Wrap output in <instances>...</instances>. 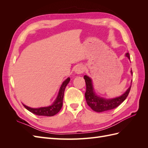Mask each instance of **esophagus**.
Returning <instances> with one entry per match:
<instances>
[{"instance_id":"34e87169","label":"esophagus","mask_w":148,"mask_h":148,"mask_svg":"<svg viewBox=\"0 0 148 148\" xmlns=\"http://www.w3.org/2000/svg\"><path fill=\"white\" fill-rule=\"evenodd\" d=\"M75 71L76 73L77 74H81L83 73V72L84 71V66L83 65H78L75 69Z\"/></svg>"}]
</instances>
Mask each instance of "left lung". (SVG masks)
Wrapping results in <instances>:
<instances>
[{"instance_id": "1", "label": "left lung", "mask_w": 148, "mask_h": 148, "mask_svg": "<svg viewBox=\"0 0 148 148\" xmlns=\"http://www.w3.org/2000/svg\"><path fill=\"white\" fill-rule=\"evenodd\" d=\"M125 56L128 58L129 60H130V57L128 52H127ZM131 73L132 74L133 73L132 70H131ZM84 79H85V83H86V92L84 94L86 102L88 105L94 111L97 112L109 111L117 107L126 99L132 87L131 85L126 91V92L123 93L122 96L113 98V99H107L96 95V94L94 91L92 80L90 78L88 77L87 75H84Z\"/></svg>"}]
</instances>
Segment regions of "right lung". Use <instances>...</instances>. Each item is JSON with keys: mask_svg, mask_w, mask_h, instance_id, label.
Segmentation results:
<instances>
[{"mask_svg": "<svg viewBox=\"0 0 148 148\" xmlns=\"http://www.w3.org/2000/svg\"><path fill=\"white\" fill-rule=\"evenodd\" d=\"M70 80V78H66L63 82V83L62 84L56 99L55 100L54 102H53V104L51 106H48V107H39V108H31V107L26 106L23 104V106L28 110L31 112H32L33 114L37 115L51 117V116L57 114L60 110L62 107L65 89L66 86V85L69 84Z\"/></svg>", "mask_w": 148, "mask_h": 148, "instance_id": "1", "label": "right lung"}]
</instances>
